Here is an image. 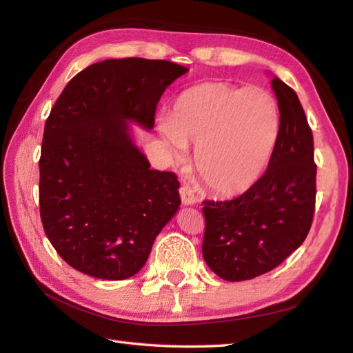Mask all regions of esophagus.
Masks as SVG:
<instances>
[{"instance_id": "34e87169", "label": "esophagus", "mask_w": 353, "mask_h": 353, "mask_svg": "<svg viewBox=\"0 0 353 353\" xmlns=\"http://www.w3.org/2000/svg\"><path fill=\"white\" fill-rule=\"evenodd\" d=\"M181 199H182V203L183 205H194L197 201L196 194H194L192 186L185 183L181 186Z\"/></svg>"}]
</instances>
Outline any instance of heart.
Wrapping results in <instances>:
<instances>
[{
  "mask_svg": "<svg viewBox=\"0 0 353 353\" xmlns=\"http://www.w3.org/2000/svg\"><path fill=\"white\" fill-rule=\"evenodd\" d=\"M161 132L177 157L186 144H196L194 165L208 190L238 196L254 186L272 161L281 112L264 88L205 81L177 97Z\"/></svg>",
  "mask_w": 353,
  "mask_h": 353,
  "instance_id": "heart-1",
  "label": "heart"
}]
</instances>
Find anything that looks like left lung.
<instances>
[{"mask_svg":"<svg viewBox=\"0 0 353 353\" xmlns=\"http://www.w3.org/2000/svg\"><path fill=\"white\" fill-rule=\"evenodd\" d=\"M281 133L267 171L232 200H205L206 264L224 281L253 279L273 270L305 241L316 209L312 132L299 97L272 80Z\"/></svg>","mask_w":353,"mask_h":353,"instance_id":"left-lung-1","label":"left lung"}]
</instances>
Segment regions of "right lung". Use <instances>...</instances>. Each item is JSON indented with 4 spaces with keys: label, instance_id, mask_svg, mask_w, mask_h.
<instances>
[{
    "label": "right lung",
    "instance_id": "right-lung-1",
    "mask_svg": "<svg viewBox=\"0 0 353 353\" xmlns=\"http://www.w3.org/2000/svg\"><path fill=\"white\" fill-rule=\"evenodd\" d=\"M186 71L168 61L109 59L59 95L43 129L39 211L72 268L106 281L137 274L177 212V176L150 168L127 123L153 129L163 91Z\"/></svg>",
    "mask_w": 353,
    "mask_h": 353
}]
</instances>
